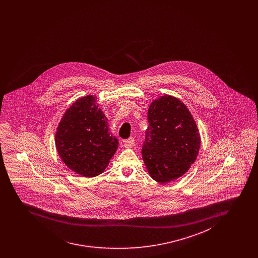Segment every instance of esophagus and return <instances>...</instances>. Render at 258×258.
I'll list each match as a JSON object with an SVG mask.
<instances>
[{
	"instance_id": "34e87169",
	"label": "esophagus",
	"mask_w": 258,
	"mask_h": 258,
	"mask_svg": "<svg viewBox=\"0 0 258 258\" xmlns=\"http://www.w3.org/2000/svg\"><path fill=\"white\" fill-rule=\"evenodd\" d=\"M123 144H124V147H125V148L131 149V148H133V147H134V145H135V140H134V138L131 137V138L126 139V140L123 141Z\"/></svg>"
}]
</instances>
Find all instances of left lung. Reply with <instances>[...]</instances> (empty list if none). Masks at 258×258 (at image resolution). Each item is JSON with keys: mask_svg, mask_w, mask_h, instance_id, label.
<instances>
[{"mask_svg": "<svg viewBox=\"0 0 258 258\" xmlns=\"http://www.w3.org/2000/svg\"><path fill=\"white\" fill-rule=\"evenodd\" d=\"M142 156L150 177L161 183L176 180L195 163L201 136L180 99L164 95L150 104Z\"/></svg>", "mask_w": 258, "mask_h": 258, "instance_id": "left-lung-1", "label": "left lung"}]
</instances>
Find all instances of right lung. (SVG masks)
Segmentation results:
<instances>
[{
    "label": "right lung",
    "instance_id": "obj_1",
    "mask_svg": "<svg viewBox=\"0 0 258 258\" xmlns=\"http://www.w3.org/2000/svg\"><path fill=\"white\" fill-rule=\"evenodd\" d=\"M108 125L95 96L86 95L73 103L55 132V148L63 163L83 177L101 174L118 149Z\"/></svg>",
    "mask_w": 258,
    "mask_h": 258
}]
</instances>
